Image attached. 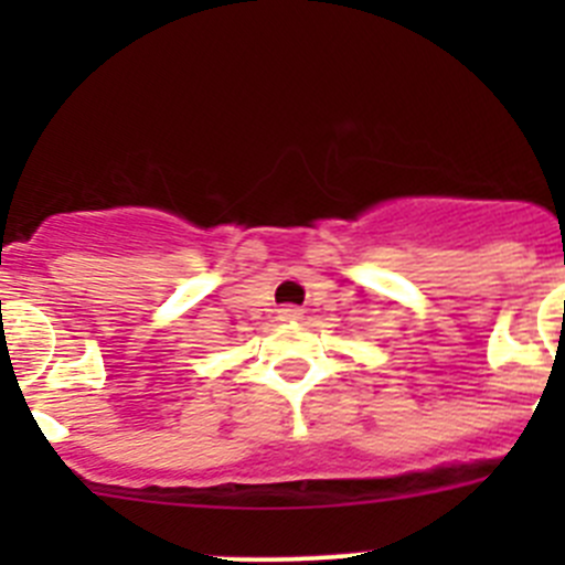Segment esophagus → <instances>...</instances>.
Returning <instances> with one entry per match:
<instances>
[{
  "mask_svg": "<svg viewBox=\"0 0 565 565\" xmlns=\"http://www.w3.org/2000/svg\"><path fill=\"white\" fill-rule=\"evenodd\" d=\"M278 317H281V319H289V322H295V319H300V317H303V311H300V309H295V306H287V309H281V311H278Z\"/></svg>",
  "mask_w": 565,
  "mask_h": 565,
  "instance_id": "34e87169",
  "label": "esophagus"
}]
</instances>
